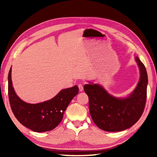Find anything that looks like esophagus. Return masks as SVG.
<instances>
[{"mask_svg":"<svg viewBox=\"0 0 157 157\" xmlns=\"http://www.w3.org/2000/svg\"><path fill=\"white\" fill-rule=\"evenodd\" d=\"M78 87H79V91L81 92V91H83L84 87H83V86H82V84H78Z\"/></svg>","mask_w":157,"mask_h":157,"instance_id":"obj_1","label":"esophagus"}]
</instances>
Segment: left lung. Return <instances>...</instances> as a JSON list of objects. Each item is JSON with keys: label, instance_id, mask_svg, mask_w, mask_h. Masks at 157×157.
<instances>
[{"label": "left lung", "instance_id": "8db88e82", "mask_svg": "<svg viewBox=\"0 0 157 157\" xmlns=\"http://www.w3.org/2000/svg\"><path fill=\"white\" fill-rule=\"evenodd\" d=\"M136 61L140 77L136 88L129 97H113L97 84L84 85V90L89 97L92 120L104 131L115 132L128 129L142 116L147 99V74L139 57H136Z\"/></svg>", "mask_w": 157, "mask_h": 157}]
</instances>
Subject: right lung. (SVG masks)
Instances as JSON below:
<instances>
[{"mask_svg":"<svg viewBox=\"0 0 157 157\" xmlns=\"http://www.w3.org/2000/svg\"><path fill=\"white\" fill-rule=\"evenodd\" d=\"M12 68L8 74V96L13 113L23 125L36 132L55 129L62 121L63 113L78 94L79 88L74 86L63 89L51 100L38 104H29L17 96L12 86Z\"/></svg>","mask_w":157,"mask_h":157,"instance_id":"obj_1","label":"right lung"}]
</instances>
